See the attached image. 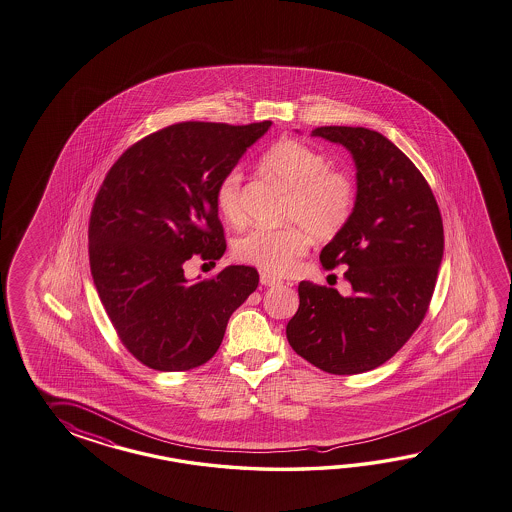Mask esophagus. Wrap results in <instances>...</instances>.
<instances>
[{
    "label": "esophagus",
    "instance_id": "obj_1",
    "mask_svg": "<svg viewBox=\"0 0 512 512\" xmlns=\"http://www.w3.org/2000/svg\"><path fill=\"white\" fill-rule=\"evenodd\" d=\"M261 283L264 287H275V285H281V279H277L275 275L272 274H261Z\"/></svg>",
    "mask_w": 512,
    "mask_h": 512
}]
</instances>
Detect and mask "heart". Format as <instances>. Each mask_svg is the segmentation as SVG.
I'll return each mask as SVG.
<instances>
[{
    "mask_svg": "<svg viewBox=\"0 0 512 512\" xmlns=\"http://www.w3.org/2000/svg\"><path fill=\"white\" fill-rule=\"evenodd\" d=\"M322 151L305 142L279 140L262 153L261 168L288 188L283 227H255L235 242V257L268 274L292 272L309 248V233L331 238L348 224L355 209V183L346 172L329 168ZM242 170L233 168L216 185V207L225 220L242 218Z\"/></svg>",
    "mask_w": 512,
    "mask_h": 512,
    "instance_id": "obj_1",
    "label": "heart"
}]
</instances>
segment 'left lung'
<instances>
[{
    "label": "left lung",
    "instance_id": "obj_1",
    "mask_svg": "<svg viewBox=\"0 0 512 512\" xmlns=\"http://www.w3.org/2000/svg\"><path fill=\"white\" fill-rule=\"evenodd\" d=\"M312 137L344 146L357 168L355 209L320 253L325 268L348 266L351 294L301 281L288 344L329 374L387 362L422 324L444 255L437 200L411 159L366 127H316Z\"/></svg>",
    "mask_w": 512,
    "mask_h": 512
}]
</instances>
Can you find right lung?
Here are the masks:
<instances>
[{
  "label": "right lung",
  "instance_id": "right-lung-1",
  "mask_svg": "<svg viewBox=\"0 0 512 512\" xmlns=\"http://www.w3.org/2000/svg\"><path fill=\"white\" fill-rule=\"evenodd\" d=\"M270 125H170L133 144L101 185L88 225L90 272L125 348L153 370L209 361L259 285L251 266L190 281L183 264L224 255L216 185Z\"/></svg>",
  "mask_w": 512,
  "mask_h": 512
}]
</instances>
